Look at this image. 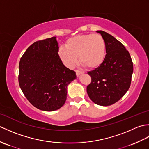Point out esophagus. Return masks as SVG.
<instances>
[{"label":"esophagus","mask_w":149,"mask_h":149,"mask_svg":"<svg viewBox=\"0 0 149 149\" xmlns=\"http://www.w3.org/2000/svg\"><path fill=\"white\" fill-rule=\"evenodd\" d=\"M75 72H76V75H77V76H79V75H80L81 74H84V73L83 71L79 70H75Z\"/></svg>","instance_id":"1"}]
</instances>
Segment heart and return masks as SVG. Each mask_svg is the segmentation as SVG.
<instances>
[{
  "label": "heart",
  "instance_id": "b5f03b06",
  "mask_svg": "<svg viewBox=\"0 0 149 149\" xmlns=\"http://www.w3.org/2000/svg\"><path fill=\"white\" fill-rule=\"evenodd\" d=\"M105 40L100 34H86L70 38L66 40L65 47H60L58 54L64 64L73 67L77 63V57L84 67L95 69L105 59Z\"/></svg>",
  "mask_w": 149,
  "mask_h": 149
}]
</instances>
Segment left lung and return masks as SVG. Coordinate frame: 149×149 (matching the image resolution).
<instances>
[{
	"instance_id": "left-lung-1",
	"label": "left lung",
	"mask_w": 149,
	"mask_h": 149,
	"mask_svg": "<svg viewBox=\"0 0 149 149\" xmlns=\"http://www.w3.org/2000/svg\"><path fill=\"white\" fill-rule=\"evenodd\" d=\"M105 40L106 54L99 67L88 72L91 81L86 91L97 105L107 106L118 101L130 87L133 63L128 50L115 37L97 31Z\"/></svg>"
}]
</instances>
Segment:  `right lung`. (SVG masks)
<instances>
[{"label": "right lung", "instance_id": "add662e5", "mask_svg": "<svg viewBox=\"0 0 149 149\" xmlns=\"http://www.w3.org/2000/svg\"><path fill=\"white\" fill-rule=\"evenodd\" d=\"M58 43L52 37L33 43L19 63L18 83L29 102L36 108L52 111L66 101L67 86L76 78L63 64Z\"/></svg>", "mask_w": 149, "mask_h": 149}]
</instances>
